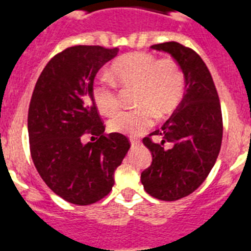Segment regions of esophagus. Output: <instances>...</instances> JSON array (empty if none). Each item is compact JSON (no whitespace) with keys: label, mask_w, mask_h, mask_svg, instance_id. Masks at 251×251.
<instances>
[{"label":"esophagus","mask_w":251,"mask_h":251,"mask_svg":"<svg viewBox=\"0 0 251 251\" xmlns=\"http://www.w3.org/2000/svg\"><path fill=\"white\" fill-rule=\"evenodd\" d=\"M130 146H132V148L138 147V146H139V142H138V141H134V139H130Z\"/></svg>","instance_id":"esophagus-1"}]
</instances>
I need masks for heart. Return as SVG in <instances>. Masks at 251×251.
Segmentation results:
<instances>
[{"mask_svg": "<svg viewBox=\"0 0 251 251\" xmlns=\"http://www.w3.org/2000/svg\"><path fill=\"white\" fill-rule=\"evenodd\" d=\"M109 77L94 85L93 99L104 115L119 109L121 101L117 85L134 88L133 104L138 105L114 115L109 129L129 137H137L153 124V117H166L176 109L185 94L186 77L182 68L172 57L158 59L148 52H130L112 64Z\"/></svg>", "mask_w": 251, "mask_h": 251, "instance_id": "1", "label": "heart"}]
</instances>
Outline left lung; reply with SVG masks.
I'll return each instance as SVG.
<instances>
[{
  "label": "left lung",
  "mask_w": 251,
  "mask_h": 251,
  "mask_svg": "<svg viewBox=\"0 0 251 251\" xmlns=\"http://www.w3.org/2000/svg\"><path fill=\"white\" fill-rule=\"evenodd\" d=\"M165 51L182 68L183 98L174 114L143 143L152 163L141 175L146 192L162 201H176L200 187L214 167L223 141V114L212 76L200 55L175 41L151 46ZM151 135H159L154 144ZM166 141L173 147L166 150Z\"/></svg>",
  "instance_id": "8db88e82"
}]
</instances>
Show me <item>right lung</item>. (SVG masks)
<instances>
[{"label": "right lung", "instance_id": "1", "mask_svg": "<svg viewBox=\"0 0 251 251\" xmlns=\"http://www.w3.org/2000/svg\"><path fill=\"white\" fill-rule=\"evenodd\" d=\"M118 50L65 49L44 68L31 97L27 129L34 165L44 182L74 205H90L112 191L114 171L130 147L121 133L104 134L93 99L95 75ZM84 134L100 138L83 144Z\"/></svg>", "mask_w": 251, "mask_h": 251}]
</instances>
